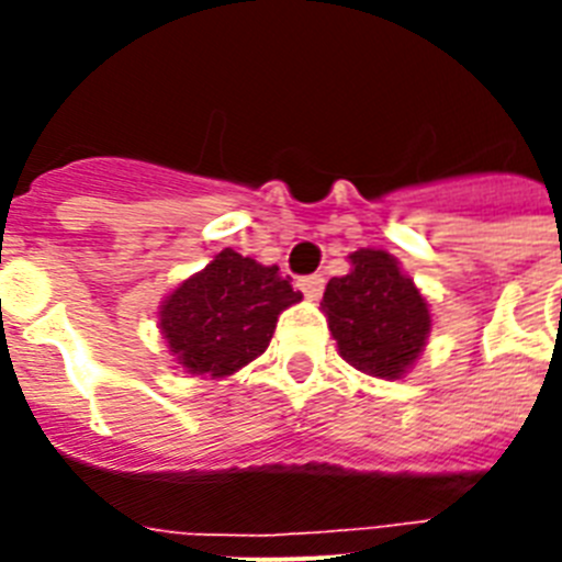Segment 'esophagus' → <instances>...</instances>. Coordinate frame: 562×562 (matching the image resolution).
Here are the masks:
<instances>
[{
    "mask_svg": "<svg viewBox=\"0 0 562 562\" xmlns=\"http://www.w3.org/2000/svg\"><path fill=\"white\" fill-rule=\"evenodd\" d=\"M297 286H301V292H304L310 301H317V297L324 295L326 281H324V276H306V278H301V281H297Z\"/></svg>",
    "mask_w": 562,
    "mask_h": 562,
    "instance_id": "obj_1",
    "label": "esophagus"
}]
</instances>
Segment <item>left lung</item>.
<instances>
[{
  "mask_svg": "<svg viewBox=\"0 0 562 562\" xmlns=\"http://www.w3.org/2000/svg\"><path fill=\"white\" fill-rule=\"evenodd\" d=\"M349 261V276L331 278L321 301L337 351L362 374L400 380L430 335L428 301L385 250L362 247Z\"/></svg>",
  "mask_w": 562,
  "mask_h": 562,
  "instance_id": "left-lung-1",
  "label": "left lung"
}]
</instances>
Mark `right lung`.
Listing matches in <instances>:
<instances>
[{"label": "right lung", "mask_w": 562, "mask_h": 562, "mask_svg": "<svg viewBox=\"0 0 562 562\" xmlns=\"http://www.w3.org/2000/svg\"><path fill=\"white\" fill-rule=\"evenodd\" d=\"M301 297L276 265L225 247L162 301L160 331L182 369L220 380L265 355L278 315Z\"/></svg>", "instance_id": "1"}]
</instances>
